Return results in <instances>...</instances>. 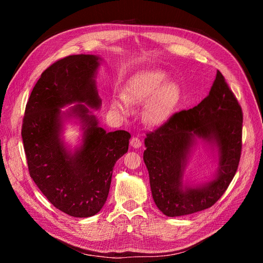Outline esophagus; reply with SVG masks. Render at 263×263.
<instances>
[{
	"label": "esophagus",
	"instance_id": "esophagus-1",
	"mask_svg": "<svg viewBox=\"0 0 263 263\" xmlns=\"http://www.w3.org/2000/svg\"><path fill=\"white\" fill-rule=\"evenodd\" d=\"M130 146L133 148H139L141 146V140L138 137H133L130 139Z\"/></svg>",
	"mask_w": 263,
	"mask_h": 263
}]
</instances>
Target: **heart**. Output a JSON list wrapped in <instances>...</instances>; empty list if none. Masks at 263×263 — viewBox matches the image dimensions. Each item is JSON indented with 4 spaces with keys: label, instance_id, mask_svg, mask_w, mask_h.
<instances>
[{
    "label": "heart",
    "instance_id": "heart-1",
    "mask_svg": "<svg viewBox=\"0 0 263 263\" xmlns=\"http://www.w3.org/2000/svg\"><path fill=\"white\" fill-rule=\"evenodd\" d=\"M166 74L161 70H146L134 76L125 89V95L113 101V108L123 114L128 112L129 103H141L150 99L145 115L153 124L163 122L169 116L179 97V89L172 83L163 84Z\"/></svg>",
    "mask_w": 263,
    "mask_h": 263
}]
</instances>
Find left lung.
<instances>
[{
	"instance_id": "8db88e82",
	"label": "left lung",
	"mask_w": 263,
	"mask_h": 263,
	"mask_svg": "<svg viewBox=\"0 0 263 263\" xmlns=\"http://www.w3.org/2000/svg\"><path fill=\"white\" fill-rule=\"evenodd\" d=\"M242 109L224 76L217 71L200 104L172 114L147 132L144 161L158 209L169 217L210 209L226 192L240 161ZM194 137L214 139L220 150L219 177L203 189L181 190V172Z\"/></svg>"
}]
</instances>
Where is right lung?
Returning a JSON list of instances; mask_svg holds the SVG:
<instances>
[{"instance_id":"add662e5","label":"right lung","mask_w":263,"mask_h":263,"mask_svg":"<svg viewBox=\"0 0 263 263\" xmlns=\"http://www.w3.org/2000/svg\"><path fill=\"white\" fill-rule=\"evenodd\" d=\"M99 57L72 54L42 73L27 101L22 138L28 172L54 208L73 217H90L107 200L113 168L127 153L130 134L106 133L82 104L74 107L87 125L82 148L70 156L59 140L60 107L85 103L100 107L93 77Z\"/></svg>"}]
</instances>
